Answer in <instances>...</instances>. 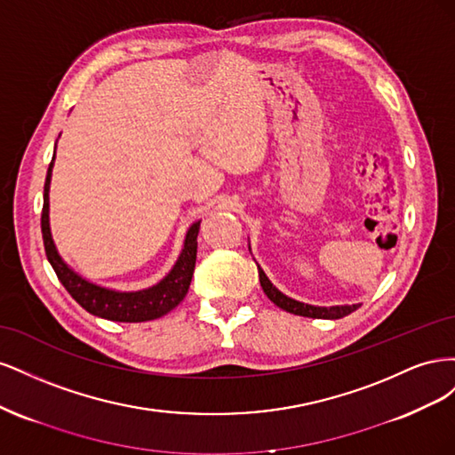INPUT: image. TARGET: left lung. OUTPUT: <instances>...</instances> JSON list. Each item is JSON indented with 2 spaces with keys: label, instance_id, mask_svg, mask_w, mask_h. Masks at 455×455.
Instances as JSON below:
<instances>
[{
  "label": "left lung",
  "instance_id": "1",
  "mask_svg": "<svg viewBox=\"0 0 455 455\" xmlns=\"http://www.w3.org/2000/svg\"><path fill=\"white\" fill-rule=\"evenodd\" d=\"M249 251H251V244H249ZM258 275H259V284L264 288L266 296L273 301L275 306L288 311V313H294L299 316H311V319H341V316H346L349 313H353L355 309H359L361 304H353V306H332V307H321V306H311V304H304V301H298L291 296L283 294L277 286H275L269 279L267 275L264 273L258 266Z\"/></svg>",
  "mask_w": 455,
  "mask_h": 455
}]
</instances>
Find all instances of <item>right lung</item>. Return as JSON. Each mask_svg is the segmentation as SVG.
Returning a JSON list of instances; mask_svg holds the SVG:
<instances>
[{
  "instance_id": "1",
  "label": "right lung",
  "mask_w": 455,
  "mask_h": 455,
  "mask_svg": "<svg viewBox=\"0 0 455 455\" xmlns=\"http://www.w3.org/2000/svg\"><path fill=\"white\" fill-rule=\"evenodd\" d=\"M54 156L49 164L45 188H44V211H41V233H44V244L49 264L57 273L59 281L77 304L87 309L91 315L102 316L108 321L116 323H146L159 319V316L172 311L180 301L186 298L188 288L194 277L196 269V258H197V235L201 220L188 229L186 243L180 258L169 271L164 279L157 284L144 288V291L136 292H121L114 288H106L100 284H94L76 273L66 261L60 258L57 246H54L51 226H49V186H51V174H52Z\"/></svg>"
}]
</instances>
